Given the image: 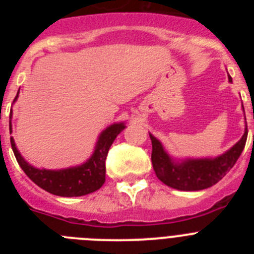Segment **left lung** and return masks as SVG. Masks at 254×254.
Returning <instances> with one entry per match:
<instances>
[{"label":"left lung","instance_id":"8db88e82","mask_svg":"<svg viewBox=\"0 0 254 254\" xmlns=\"http://www.w3.org/2000/svg\"><path fill=\"white\" fill-rule=\"evenodd\" d=\"M229 81L232 77L229 76ZM244 109V108H243ZM247 126L242 138L232 149L216 158L186 159L177 161L170 158L160 141L150 133L152 143L151 161L155 174L168 187L179 190H201L216 185L234 167L247 141Z\"/></svg>","mask_w":254,"mask_h":254}]
</instances>
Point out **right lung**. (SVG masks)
Wrapping results in <instances>:
<instances>
[{
	"mask_svg": "<svg viewBox=\"0 0 254 254\" xmlns=\"http://www.w3.org/2000/svg\"><path fill=\"white\" fill-rule=\"evenodd\" d=\"M19 93L13 102H16ZM11 114L10 112V132H11ZM126 126L123 122L113 123L100 133L95 145L93 155L81 165L60 170L38 169L22 158L17 150L15 141L11 137V147L15 154L17 163L26 176L34 182L35 185L43 188L52 194L61 197H78L93 193L99 190L105 182V159L112 143Z\"/></svg>",
	"mask_w": 254,
	"mask_h": 254,
	"instance_id": "right-lung-1",
	"label": "right lung"
}]
</instances>
